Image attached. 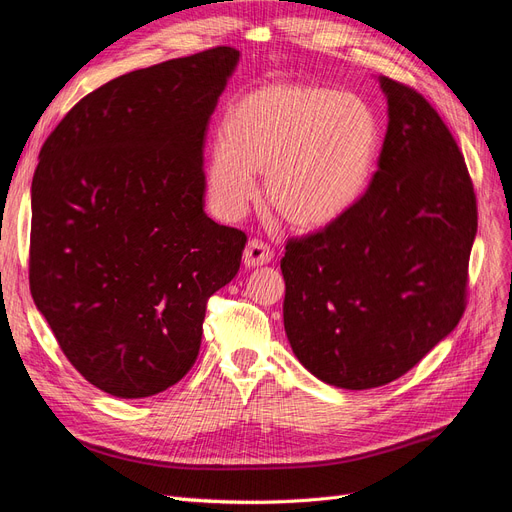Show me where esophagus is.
<instances>
[{
  "label": "esophagus",
  "instance_id": "obj_1",
  "mask_svg": "<svg viewBox=\"0 0 512 512\" xmlns=\"http://www.w3.org/2000/svg\"><path fill=\"white\" fill-rule=\"evenodd\" d=\"M273 260V250L260 239H252L247 243L245 252H243V262L245 267H260V265H267V262Z\"/></svg>",
  "mask_w": 512,
  "mask_h": 512
}]
</instances>
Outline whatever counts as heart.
I'll return each instance as SVG.
<instances>
[{"instance_id": "heart-1", "label": "heart", "mask_w": 512, "mask_h": 512, "mask_svg": "<svg viewBox=\"0 0 512 512\" xmlns=\"http://www.w3.org/2000/svg\"><path fill=\"white\" fill-rule=\"evenodd\" d=\"M378 149V121L350 91L284 83L252 91L228 108L222 143L211 149L207 192L228 218L256 196L292 228H324L367 188Z\"/></svg>"}]
</instances>
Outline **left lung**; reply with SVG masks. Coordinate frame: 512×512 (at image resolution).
I'll list each match as a JSON object with an SVG mask.
<instances>
[{"label":"left lung","instance_id":"8db88e82","mask_svg":"<svg viewBox=\"0 0 512 512\" xmlns=\"http://www.w3.org/2000/svg\"><path fill=\"white\" fill-rule=\"evenodd\" d=\"M389 128L365 194L286 241L284 329L305 369L363 391L404 376L468 303L478 211L451 130L418 91L380 76Z\"/></svg>","mask_w":512,"mask_h":512}]
</instances>
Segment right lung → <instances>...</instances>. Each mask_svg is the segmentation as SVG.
Returning a JSON list of instances; mask_svg holds the SVG:
<instances>
[{
    "instance_id": "right-lung-1",
    "label": "right lung",
    "mask_w": 512,
    "mask_h": 512,
    "mask_svg": "<svg viewBox=\"0 0 512 512\" xmlns=\"http://www.w3.org/2000/svg\"><path fill=\"white\" fill-rule=\"evenodd\" d=\"M239 51L213 46L121 74L46 138L32 181L29 290L100 391L141 399L194 365L207 301L247 243L205 213L209 117Z\"/></svg>"
}]
</instances>
